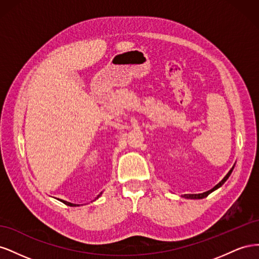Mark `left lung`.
<instances>
[{"mask_svg": "<svg viewBox=\"0 0 259 259\" xmlns=\"http://www.w3.org/2000/svg\"><path fill=\"white\" fill-rule=\"evenodd\" d=\"M233 168H234V165H233V166H232V168L228 171V174H227V175L224 177V179L222 180V182L219 183V184H217L214 188H211L210 190H208V191H206V192H203V193H198V194H184V195H183V198H187V199H203V198H206L209 193H211L213 191H215L216 189H218L219 187H222V186L225 184L226 180L228 179V178H229V176L231 175Z\"/></svg>", "mask_w": 259, "mask_h": 259, "instance_id": "obj_1", "label": "left lung"}]
</instances>
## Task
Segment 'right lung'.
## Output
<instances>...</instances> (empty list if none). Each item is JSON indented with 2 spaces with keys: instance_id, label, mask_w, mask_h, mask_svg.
Masks as SVG:
<instances>
[{
  "instance_id": "right-lung-1",
  "label": "right lung",
  "mask_w": 259,
  "mask_h": 259,
  "mask_svg": "<svg viewBox=\"0 0 259 259\" xmlns=\"http://www.w3.org/2000/svg\"><path fill=\"white\" fill-rule=\"evenodd\" d=\"M100 195H101V193H99L98 195H97V198L96 199H98L99 197H100ZM62 203H65V204L66 205H69V206H79V205H77V204H73V203H70V202H67V201H64V200H60Z\"/></svg>"
}]
</instances>
